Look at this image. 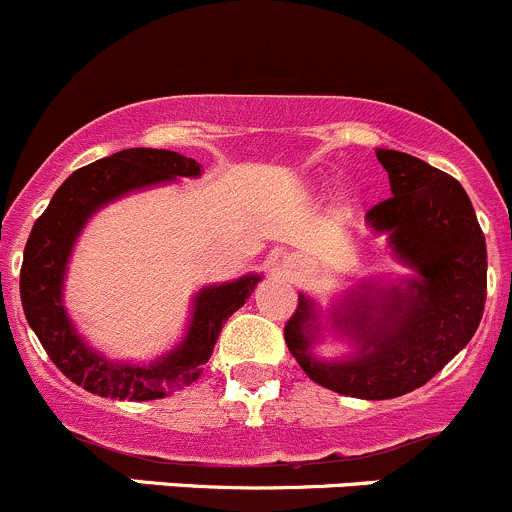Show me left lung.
<instances>
[{
    "label": "left lung",
    "mask_w": 512,
    "mask_h": 512,
    "mask_svg": "<svg viewBox=\"0 0 512 512\" xmlns=\"http://www.w3.org/2000/svg\"><path fill=\"white\" fill-rule=\"evenodd\" d=\"M376 156L393 196L368 211L366 224L388 236L393 256L416 276L393 286L361 283L333 308V328L358 346L346 361L311 353L321 331L311 298L298 296L283 328L288 351L311 381L366 401L411 393L443 371L478 331L488 288L485 236L463 186L403 151L378 149Z\"/></svg>",
    "instance_id": "left-lung-1"
}]
</instances>
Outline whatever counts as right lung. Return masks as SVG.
Segmentation results:
<instances>
[{"label": "right lung", "instance_id": "right-lung-1", "mask_svg": "<svg viewBox=\"0 0 512 512\" xmlns=\"http://www.w3.org/2000/svg\"><path fill=\"white\" fill-rule=\"evenodd\" d=\"M179 176H201V164L166 149H124L82 166L59 186L24 246L19 293L29 326L54 366L69 381L101 398L154 401L176 388L191 386L214 353L224 323L244 306L261 281V276L249 273L236 281L201 288L191 303L194 311L184 341L149 366L106 361L86 346L64 308L67 263L86 221L101 206L131 191L169 184Z\"/></svg>", "mask_w": 512, "mask_h": 512}]
</instances>
